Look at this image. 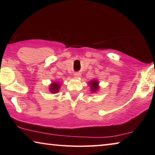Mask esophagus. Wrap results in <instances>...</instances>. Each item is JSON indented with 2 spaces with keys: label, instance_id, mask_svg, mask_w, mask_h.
<instances>
[{
  "label": "esophagus",
  "instance_id": "1",
  "mask_svg": "<svg viewBox=\"0 0 155 155\" xmlns=\"http://www.w3.org/2000/svg\"><path fill=\"white\" fill-rule=\"evenodd\" d=\"M81 74H80V73H78V72H76V73H74V77L75 78H79V77H81Z\"/></svg>",
  "mask_w": 155,
  "mask_h": 155
}]
</instances>
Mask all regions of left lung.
<instances>
[{"instance_id": "obj_1", "label": "left lung", "mask_w": 155, "mask_h": 155, "mask_svg": "<svg viewBox=\"0 0 155 155\" xmlns=\"http://www.w3.org/2000/svg\"><path fill=\"white\" fill-rule=\"evenodd\" d=\"M89 85H90L91 91V92H96V91L99 90V86H98V81L97 80H92L90 81Z\"/></svg>"}]
</instances>
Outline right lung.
Returning <instances> with one entry per match:
<instances>
[{"label": "right lung", "mask_w": 155, "mask_h": 155, "mask_svg": "<svg viewBox=\"0 0 155 155\" xmlns=\"http://www.w3.org/2000/svg\"><path fill=\"white\" fill-rule=\"evenodd\" d=\"M59 88H60V84L57 82H53L50 85L49 90L51 93L56 94L59 91Z\"/></svg>", "instance_id": "1"}]
</instances>
